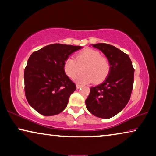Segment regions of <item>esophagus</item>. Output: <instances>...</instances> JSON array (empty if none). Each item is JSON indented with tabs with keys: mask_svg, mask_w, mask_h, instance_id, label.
<instances>
[{
	"mask_svg": "<svg viewBox=\"0 0 156 156\" xmlns=\"http://www.w3.org/2000/svg\"><path fill=\"white\" fill-rule=\"evenodd\" d=\"M82 85H80V84H76V89H80L81 88V87H82Z\"/></svg>",
	"mask_w": 156,
	"mask_h": 156,
	"instance_id": "esophagus-1",
	"label": "esophagus"
}]
</instances>
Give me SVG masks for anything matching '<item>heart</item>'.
Wrapping results in <instances>:
<instances>
[{
	"label": "heart",
	"mask_w": 156,
	"mask_h": 156,
	"mask_svg": "<svg viewBox=\"0 0 156 156\" xmlns=\"http://www.w3.org/2000/svg\"><path fill=\"white\" fill-rule=\"evenodd\" d=\"M82 68L84 72L76 78V82L100 84L109 75L111 62L101 52L91 48L80 51L76 54L75 59L69 57L64 62V71L69 78L75 77Z\"/></svg>",
	"instance_id": "obj_1"
}]
</instances>
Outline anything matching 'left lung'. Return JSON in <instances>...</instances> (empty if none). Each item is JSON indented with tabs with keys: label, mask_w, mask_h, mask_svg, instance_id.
Instances as JSON below:
<instances>
[{
	"label": "left lung",
	"mask_w": 156,
	"mask_h": 156,
	"mask_svg": "<svg viewBox=\"0 0 156 156\" xmlns=\"http://www.w3.org/2000/svg\"><path fill=\"white\" fill-rule=\"evenodd\" d=\"M110 60L109 75L102 84L91 87L85 101L87 108L95 116L109 119L121 112L129 102L133 87L134 68L129 55L105 43L93 44Z\"/></svg>",
	"instance_id": "obj_1"
}]
</instances>
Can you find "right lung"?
<instances>
[{
	"label": "right lung",
	"instance_id": "1",
	"mask_svg": "<svg viewBox=\"0 0 156 156\" xmlns=\"http://www.w3.org/2000/svg\"><path fill=\"white\" fill-rule=\"evenodd\" d=\"M80 46L52 44L29 57L24 72L25 97L40 114L54 116L67 107L76 85L64 71V62Z\"/></svg>",
	"mask_w": 156,
	"mask_h": 156
}]
</instances>
